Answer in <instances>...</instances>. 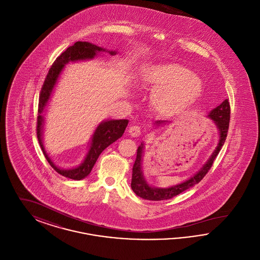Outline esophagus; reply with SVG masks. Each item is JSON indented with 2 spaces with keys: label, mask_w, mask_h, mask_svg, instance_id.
<instances>
[{
  "label": "esophagus",
  "mask_w": 260,
  "mask_h": 260,
  "mask_svg": "<svg viewBox=\"0 0 260 260\" xmlns=\"http://www.w3.org/2000/svg\"><path fill=\"white\" fill-rule=\"evenodd\" d=\"M128 133L133 137H138L141 135V127L138 125H132L128 129Z\"/></svg>",
  "instance_id": "obj_1"
}]
</instances>
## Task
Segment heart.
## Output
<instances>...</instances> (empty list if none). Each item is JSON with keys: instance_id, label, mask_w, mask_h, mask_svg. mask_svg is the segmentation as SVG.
I'll return each instance as SVG.
<instances>
[{"instance_id": "obj_1", "label": "heart", "mask_w": 260, "mask_h": 260, "mask_svg": "<svg viewBox=\"0 0 260 260\" xmlns=\"http://www.w3.org/2000/svg\"><path fill=\"white\" fill-rule=\"evenodd\" d=\"M141 81L153 89V109L166 118L177 116L190 108L203 91L201 78L173 62L149 64L142 71Z\"/></svg>"}]
</instances>
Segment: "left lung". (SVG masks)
Instances as JSON below:
<instances>
[{
	"instance_id": "obj_1",
	"label": "left lung",
	"mask_w": 260,
	"mask_h": 260,
	"mask_svg": "<svg viewBox=\"0 0 260 260\" xmlns=\"http://www.w3.org/2000/svg\"><path fill=\"white\" fill-rule=\"evenodd\" d=\"M209 118L214 122V124L218 129V133H219L218 144L215 150L213 151V153L211 154L210 159L201 168L198 173L194 174L192 177H190L182 183L171 186L168 188H156V187L149 185L143 176V173L141 170L143 148H144V143H141V145L137 148L136 161L133 168V177H132V184H131L133 191L138 197L145 199V200H150V201L169 200L184 192L185 190L193 187L195 184H198L199 182L205 177V175L210 171L213 161L215 160L216 156L220 152L223 144L226 140V136L229 128V121H230V104L228 99H225L220 105H218L216 108L211 110L209 114ZM165 123L167 122L157 121L155 122V124L160 125Z\"/></svg>"
}]
</instances>
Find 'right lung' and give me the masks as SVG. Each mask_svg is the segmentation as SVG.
Here are the masks:
<instances>
[{
	"instance_id": "obj_1",
	"label": "right lung",
	"mask_w": 260,
	"mask_h": 260,
	"mask_svg": "<svg viewBox=\"0 0 260 260\" xmlns=\"http://www.w3.org/2000/svg\"><path fill=\"white\" fill-rule=\"evenodd\" d=\"M101 51H108L111 55L116 54V51L106 50L101 47H98L87 42H76L73 46L69 47L64 52H62L51 65L49 73L45 79L44 85L41 89V94L39 99L37 137L40 146L43 150V153L47 161H49V164L55 172H57L65 177H68L74 180H81L87 177L91 172L94 164L98 161L101 152L124 135V129L127 125L128 120H106L101 122L92 135L90 146L84 161L77 168L70 169V170H64L56 167L53 164V161L50 160L43 145V126H44L43 113L45 112L46 106L48 105L52 90L55 87V84L61 74L65 64L70 61L92 59L94 56L98 55L99 52Z\"/></svg>"
}]
</instances>
